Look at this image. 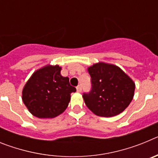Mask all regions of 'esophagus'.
I'll return each instance as SVG.
<instances>
[{
  "mask_svg": "<svg viewBox=\"0 0 158 158\" xmlns=\"http://www.w3.org/2000/svg\"><path fill=\"white\" fill-rule=\"evenodd\" d=\"M82 90V88H81V85H79L77 86V91L78 92V93H81Z\"/></svg>",
  "mask_w": 158,
  "mask_h": 158,
  "instance_id": "obj_1",
  "label": "esophagus"
}]
</instances>
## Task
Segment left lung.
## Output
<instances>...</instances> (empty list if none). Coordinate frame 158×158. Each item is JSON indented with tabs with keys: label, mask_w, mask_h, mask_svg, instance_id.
Masks as SVG:
<instances>
[{
	"label": "left lung",
	"mask_w": 158,
	"mask_h": 158,
	"mask_svg": "<svg viewBox=\"0 0 158 158\" xmlns=\"http://www.w3.org/2000/svg\"><path fill=\"white\" fill-rule=\"evenodd\" d=\"M91 90L83 93L86 106L99 116L112 117L126 109L134 97L135 83L118 66L94 64L89 67Z\"/></svg>",
	"instance_id": "left-lung-1"
}]
</instances>
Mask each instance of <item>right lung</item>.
I'll list each match as a JSON object with an SVG mask.
<instances>
[{"instance_id": "1", "label": "right lung", "mask_w": 158, "mask_h": 158, "mask_svg": "<svg viewBox=\"0 0 158 158\" xmlns=\"http://www.w3.org/2000/svg\"><path fill=\"white\" fill-rule=\"evenodd\" d=\"M58 65H47L38 69L27 81L22 99L32 115L40 118H54L68 107L70 94L76 92L68 77L60 73Z\"/></svg>"}]
</instances>
